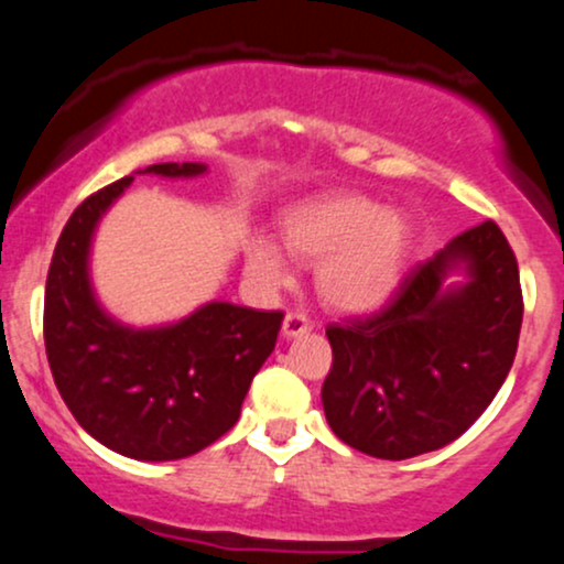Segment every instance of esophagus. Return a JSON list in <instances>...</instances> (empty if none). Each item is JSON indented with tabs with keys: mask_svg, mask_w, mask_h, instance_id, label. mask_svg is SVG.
Listing matches in <instances>:
<instances>
[{
	"mask_svg": "<svg viewBox=\"0 0 564 564\" xmlns=\"http://www.w3.org/2000/svg\"><path fill=\"white\" fill-rule=\"evenodd\" d=\"M307 332H313V321L304 313H289L286 318H283V336H286V339H296V336Z\"/></svg>",
	"mask_w": 564,
	"mask_h": 564,
	"instance_id": "1",
	"label": "esophagus"
}]
</instances>
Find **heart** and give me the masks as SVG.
Returning <instances> with one entry per match:
<instances>
[{"instance_id":"heart-1","label":"heart","mask_w":564,"mask_h":564,"mask_svg":"<svg viewBox=\"0 0 564 564\" xmlns=\"http://www.w3.org/2000/svg\"><path fill=\"white\" fill-rule=\"evenodd\" d=\"M283 243L268 232L243 241L246 270L264 289H281L294 278V257L318 264V291L328 307L366 315L384 307L400 286L411 249L405 215L381 209L358 193H332L291 206L283 217Z\"/></svg>"}]
</instances>
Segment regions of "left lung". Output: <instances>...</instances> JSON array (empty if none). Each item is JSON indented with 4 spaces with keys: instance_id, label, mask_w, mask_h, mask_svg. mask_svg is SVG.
<instances>
[{
    "instance_id": "8db88e82",
    "label": "left lung",
    "mask_w": 564,
    "mask_h": 564,
    "mask_svg": "<svg viewBox=\"0 0 564 564\" xmlns=\"http://www.w3.org/2000/svg\"><path fill=\"white\" fill-rule=\"evenodd\" d=\"M522 326L514 251L496 223L456 236L366 321L326 328L334 435L403 462L462 437L501 390Z\"/></svg>"
}]
</instances>
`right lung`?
Wrapping results in <instances>:
<instances>
[{
	"label": "right lung",
	"mask_w": 564,
	"mask_h": 564,
	"mask_svg": "<svg viewBox=\"0 0 564 564\" xmlns=\"http://www.w3.org/2000/svg\"><path fill=\"white\" fill-rule=\"evenodd\" d=\"M200 161L134 174L193 180ZM132 177L89 196L57 238L44 291V347L57 392L87 435L138 462H177L241 416L251 379L275 349L283 313L212 300L177 321L132 326L108 313L93 281L102 217Z\"/></svg>",
	"instance_id": "right-lung-1"
}]
</instances>
